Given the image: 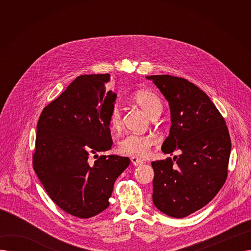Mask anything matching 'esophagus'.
Masks as SVG:
<instances>
[{
	"label": "esophagus",
	"instance_id": "34e87169",
	"mask_svg": "<svg viewBox=\"0 0 251 251\" xmlns=\"http://www.w3.org/2000/svg\"><path fill=\"white\" fill-rule=\"evenodd\" d=\"M131 162H132V164L134 166H136V167L143 164V160L139 159V157H137V156H132V157H131Z\"/></svg>",
	"mask_w": 251,
	"mask_h": 251
}]
</instances>
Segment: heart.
<instances>
[{
	"instance_id": "1",
	"label": "heart",
	"mask_w": 251,
	"mask_h": 251,
	"mask_svg": "<svg viewBox=\"0 0 251 251\" xmlns=\"http://www.w3.org/2000/svg\"><path fill=\"white\" fill-rule=\"evenodd\" d=\"M132 100L151 118L159 116L162 112L163 105L160 98L149 89L135 91ZM109 126L115 132L122 128V116L118 107H114L110 113ZM155 142V138L150 134H128L119 142L118 150L122 154L146 156Z\"/></svg>"
}]
</instances>
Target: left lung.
Here are the masks:
<instances>
[{
    "label": "left lung",
    "instance_id": "1",
    "mask_svg": "<svg viewBox=\"0 0 251 251\" xmlns=\"http://www.w3.org/2000/svg\"><path fill=\"white\" fill-rule=\"evenodd\" d=\"M147 79L160 89L170 107L171 128L162 151L181 152L173 160L151 163L152 201L170 217L185 218L206 205L225 183L231 152L229 131L205 92L186 79L171 75Z\"/></svg>",
    "mask_w": 251,
    "mask_h": 251
}]
</instances>
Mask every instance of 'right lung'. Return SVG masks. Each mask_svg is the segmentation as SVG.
<instances>
[{
	"label": "right lung",
	"mask_w": 251,
	"mask_h": 251,
	"mask_svg": "<svg viewBox=\"0 0 251 251\" xmlns=\"http://www.w3.org/2000/svg\"><path fill=\"white\" fill-rule=\"evenodd\" d=\"M110 74L78 76L43 110L37 122L33 169L64 212L80 219L110 204L114 183L129 166L127 156L91 153L111 150L109 116L117 95L105 90Z\"/></svg>",
	"instance_id": "add662e5"
}]
</instances>
